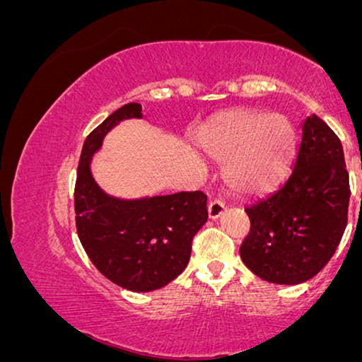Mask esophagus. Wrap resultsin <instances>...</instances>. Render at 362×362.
Returning <instances> with one entry per match:
<instances>
[{
  "label": "esophagus",
  "mask_w": 362,
  "mask_h": 362,
  "mask_svg": "<svg viewBox=\"0 0 362 362\" xmlns=\"http://www.w3.org/2000/svg\"><path fill=\"white\" fill-rule=\"evenodd\" d=\"M223 213H225V205H223V202L220 200L210 202V205H208V216H210V220H218Z\"/></svg>",
  "instance_id": "1"
}]
</instances>
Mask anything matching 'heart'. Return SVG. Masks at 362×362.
Instances as JSON below:
<instances>
[{
    "instance_id": "heart-1",
    "label": "heart",
    "mask_w": 362,
    "mask_h": 362,
    "mask_svg": "<svg viewBox=\"0 0 362 362\" xmlns=\"http://www.w3.org/2000/svg\"><path fill=\"white\" fill-rule=\"evenodd\" d=\"M197 146L211 160L225 162L223 174L234 192L264 197L279 190L292 174L298 136L287 116L239 108L203 124Z\"/></svg>"
}]
</instances>
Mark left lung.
<instances>
[{"label":"left lung","instance_id":"8db88e82","mask_svg":"<svg viewBox=\"0 0 362 362\" xmlns=\"http://www.w3.org/2000/svg\"><path fill=\"white\" fill-rule=\"evenodd\" d=\"M349 197L341 141L317 115L307 116L292 175L281 190L246 208L251 231L239 249L243 262L267 282H307L343 238Z\"/></svg>","mask_w":362,"mask_h":362}]
</instances>
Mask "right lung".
<instances>
[{
    "label": "right lung",
    "mask_w": 362,
    "mask_h": 362,
    "mask_svg": "<svg viewBox=\"0 0 362 362\" xmlns=\"http://www.w3.org/2000/svg\"><path fill=\"white\" fill-rule=\"evenodd\" d=\"M131 118H142L139 103L121 106L85 139L75 185V220L81 246L106 279L131 292H152L185 271L193 236L208 220L206 195L180 192L119 198L96 183L91 174L95 152L115 126Z\"/></svg>",
    "instance_id": "right-lung-1"
}]
</instances>
